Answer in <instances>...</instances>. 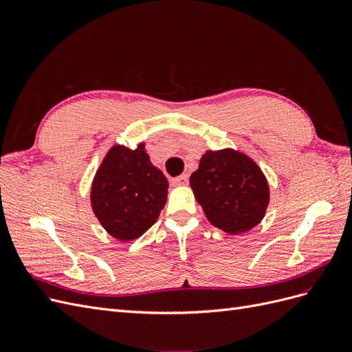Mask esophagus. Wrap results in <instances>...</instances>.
<instances>
[{"label": "esophagus", "mask_w": 352, "mask_h": 352, "mask_svg": "<svg viewBox=\"0 0 352 352\" xmlns=\"http://www.w3.org/2000/svg\"><path fill=\"white\" fill-rule=\"evenodd\" d=\"M188 175H182V176H177V177H175V179H172V184L175 185V186H185V185H188Z\"/></svg>", "instance_id": "esophagus-1"}]
</instances>
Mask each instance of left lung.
Instances as JSON below:
<instances>
[{"label":"left lung","mask_w":352,"mask_h":352,"mask_svg":"<svg viewBox=\"0 0 352 352\" xmlns=\"http://www.w3.org/2000/svg\"><path fill=\"white\" fill-rule=\"evenodd\" d=\"M189 184L207 220L230 235L257 226L270 202L269 182L260 166L233 148L202 154Z\"/></svg>","instance_id":"left-lung-1"}]
</instances>
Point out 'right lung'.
I'll use <instances>...</instances> for the list:
<instances>
[{
  "instance_id": "right-lung-1",
  "label": "right lung",
  "mask_w": 352,
  "mask_h": 352,
  "mask_svg": "<svg viewBox=\"0 0 352 352\" xmlns=\"http://www.w3.org/2000/svg\"><path fill=\"white\" fill-rule=\"evenodd\" d=\"M167 179L151 163L145 142L135 150L116 144L92 179L91 207L110 236L129 242L157 221L167 201Z\"/></svg>"
}]
</instances>
